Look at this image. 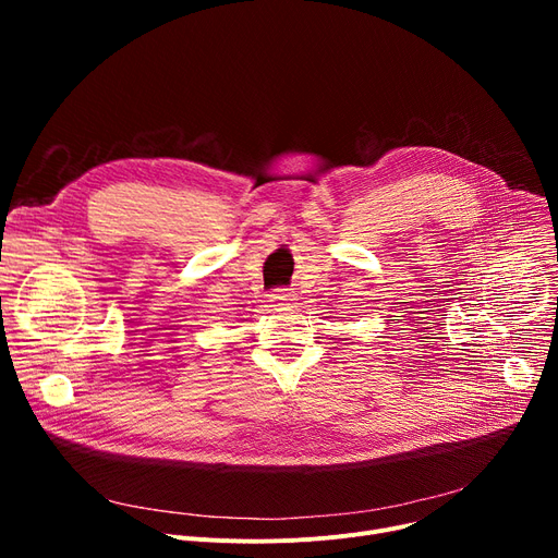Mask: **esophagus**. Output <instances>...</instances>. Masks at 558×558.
Here are the masks:
<instances>
[{"instance_id": "obj_1", "label": "esophagus", "mask_w": 558, "mask_h": 558, "mask_svg": "<svg viewBox=\"0 0 558 558\" xmlns=\"http://www.w3.org/2000/svg\"><path fill=\"white\" fill-rule=\"evenodd\" d=\"M271 301L278 303V305H294L296 294L291 289H276L274 294H271Z\"/></svg>"}]
</instances>
